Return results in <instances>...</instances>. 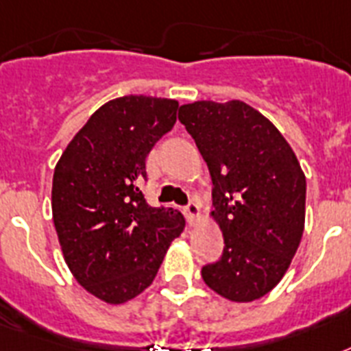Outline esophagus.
Listing matches in <instances>:
<instances>
[{"instance_id": "34e87169", "label": "esophagus", "mask_w": 351, "mask_h": 351, "mask_svg": "<svg viewBox=\"0 0 351 351\" xmlns=\"http://www.w3.org/2000/svg\"><path fill=\"white\" fill-rule=\"evenodd\" d=\"M199 213H201V208H199V204H197V202H193V201L190 202L186 208H184V215H186V219H188V222H190V224H195Z\"/></svg>"}]
</instances>
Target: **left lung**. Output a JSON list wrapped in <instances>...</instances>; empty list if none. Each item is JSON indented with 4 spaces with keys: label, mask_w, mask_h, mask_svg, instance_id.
<instances>
[{
    "label": "left lung",
    "mask_w": 351,
    "mask_h": 351,
    "mask_svg": "<svg viewBox=\"0 0 351 351\" xmlns=\"http://www.w3.org/2000/svg\"><path fill=\"white\" fill-rule=\"evenodd\" d=\"M213 182L210 217L224 253L202 267L219 296L249 303L285 276L305 230L306 181L294 150L262 112L240 100L179 107Z\"/></svg>",
    "instance_id": "left-lung-1"
}]
</instances>
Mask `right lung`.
Wrapping results in <instances>:
<instances>
[{
	"mask_svg": "<svg viewBox=\"0 0 351 351\" xmlns=\"http://www.w3.org/2000/svg\"><path fill=\"white\" fill-rule=\"evenodd\" d=\"M178 100L127 95L98 107L55 165L51 213L66 265L80 285L121 305L154 282L184 219L140 190L145 159L178 120Z\"/></svg>",
	"mask_w": 351,
	"mask_h": 351,
	"instance_id": "right-lung-1",
	"label": "right lung"
}]
</instances>
